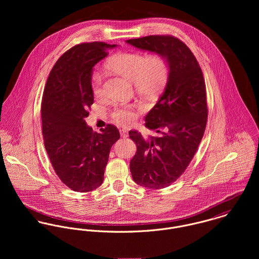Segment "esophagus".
<instances>
[{
	"label": "esophagus",
	"mask_w": 259,
	"mask_h": 259,
	"mask_svg": "<svg viewBox=\"0 0 259 259\" xmlns=\"http://www.w3.org/2000/svg\"><path fill=\"white\" fill-rule=\"evenodd\" d=\"M119 134H120V136L122 138H126L128 136V134H127V132L125 130H119Z\"/></svg>",
	"instance_id": "34e87169"
}]
</instances>
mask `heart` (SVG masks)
I'll list each match as a JSON object with an SVG mask.
<instances>
[{
	"instance_id": "obj_1",
	"label": "heart",
	"mask_w": 259,
	"mask_h": 259,
	"mask_svg": "<svg viewBox=\"0 0 259 259\" xmlns=\"http://www.w3.org/2000/svg\"><path fill=\"white\" fill-rule=\"evenodd\" d=\"M108 67L115 73L133 80L136 91L149 99L155 98L165 87L169 76V62L162 54L145 56L142 53L122 52L113 56ZM91 87L96 97L104 94V74L94 70L91 74ZM137 111L132 105H120L111 111V117L117 123L127 126L137 119Z\"/></svg>"
}]
</instances>
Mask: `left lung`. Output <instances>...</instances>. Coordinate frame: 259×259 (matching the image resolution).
<instances>
[{
  "label": "left lung",
  "instance_id": "obj_1",
  "mask_svg": "<svg viewBox=\"0 0 259 259\" xmlns=\"http://www.w3.org/2000/svg\"><path fill=\"white\" fill-rule=\"evenodd\" d=\"M126 42L164 55L169 76L159 101L146 116L156 136L131 131L137 145L130 168L138 185L160 189L174 184L192 160L207 122L205 81L200 66L183 40L170 35L131 38Z\"/></svg>",
  "mask_w": 259,
  "mask_h": 259
}]
</instances>
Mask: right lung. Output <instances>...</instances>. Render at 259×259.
I'll return each mask as SVG.
<instances>
[{"label":"right lung","mask_w":259,"mask_h":259,"mask_svg":"<svg viewBox=\"0 0 259 259\" xmlns=\"http://www.w3.org/2000/svg\"><path fill=\"white\" fill-rule=\"evenodd\" d=\"M115 45L92 41L75 45L55 64L41 99V134L52 166L74 191L88 192L104 182L112 145L119 132L108 124L94 132L84 117L94 104L91 74L94 66Z\"/></svg>","instance_id":"add662e5"}]
</instances>
